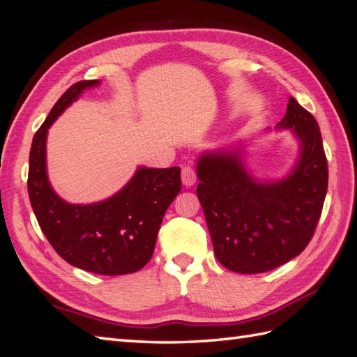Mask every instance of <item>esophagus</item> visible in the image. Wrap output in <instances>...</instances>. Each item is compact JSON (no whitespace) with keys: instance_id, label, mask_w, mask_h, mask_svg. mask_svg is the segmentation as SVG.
Here are the masks:
<instances>
[{"instance_id":"obj_1","label":"esophagus","mask_w":357,"mask_h":357,"mask_svg":"<svg viewBox=\"0 0 357 357\" xmlns=\"http://www.w3.org/2000/svg\"><path fill=\"white\" fill-rule=\"evenodd\" d=\"M181 178H183V184L185 187H192L196 183V172L193 167L185 165L183 172H181Z\"/></svg>"}]
</instances>
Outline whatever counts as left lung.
Wrapping results in <instances>:
<instances>
[{
  "instance_id": "obj_1",
  "label": "left lung",
  "mask_w": 357,
  "mask_h": 357,
  "mask_svg": "<svg viewBox=\"0 0 357 357\" xmlns=\"http://www.w3.org/2000/svg\"><path fill=\"white\" fill-rule=\"evenodd\" d=\"M278 127L298 136V162L287 178L261 183L239 151L204 153L196 195L225 268L244 275L270 271L304 252L322 213L328 164L314 116L291 96Z\"/></svg>"
}]
</instances>
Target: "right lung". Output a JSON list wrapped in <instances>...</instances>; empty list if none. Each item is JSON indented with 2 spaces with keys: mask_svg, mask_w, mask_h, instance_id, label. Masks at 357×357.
I'll return each mask as SVG.
<instances>
[{
  "mask_svg": "<svg viewBox=\"0 0 357 357\" xmlns=\"http://www.w3.org/2000/svg\"><path fill=\"white\" fill-rule=\"evenodd\" d=\"M98 84V79L75 82L38 128L27 190L44 236L64 261L96 275L118 276L138 271L151 259L162 218L181 190V169L139 167L123 190L87 206L66 202L53 192L45 170L49 127L86 89Z\"/></svg>",
  "mask_w": 357,
  "mask_h": 357,
  "instance_id": "obj_1",
  "label": "right lung"
}]
</instances>
